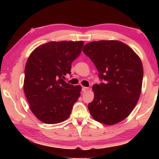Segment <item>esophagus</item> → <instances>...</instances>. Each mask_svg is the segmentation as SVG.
<instances>
[{
  "label": "esophagus",
  "mask_w": 159,
  "mask_h": 159,
  "mask_svg": "<svg viewBox=\"0 0 159 159\" xmlns=\"http://www.w3.org/2000/svg\"><path fill=\"white\" fill-rule=\"evenodd\" d=\"M88 89H89V88H87V87H84V86H83V87L82 88V91H83V92H85V91L88 90Z\"/></svg>",
  "instance_id": "obj_1"
}]
</instances>
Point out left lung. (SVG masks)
Wrapping results in <instances>:
<instances>
[{"label": "left lung", "instance_id": "1", "mask_svg": "<svg viewBox=\"0 0 159 159\" xmlns=\"http://www.w3.org/2000/svg\"><path fill=\"white\" fill-rule=\"evenodd\" d=\"M83 52L104 80L93 86L94 99L88 109L95 120L112 125L127 118L142 91L143 66L140 58L124 43L111 40L88 43Z\"/></svg>", "mask_w": 159, "mask_h": 159}]
</instances>
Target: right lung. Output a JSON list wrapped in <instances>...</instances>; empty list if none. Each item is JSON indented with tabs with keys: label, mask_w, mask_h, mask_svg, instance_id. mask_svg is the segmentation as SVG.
Segmentation results:
<instances>
[{
	"label": "right lung",
	"mask_w": 159,
	"mask_h": 159,
	"mask_svg": "<svg viewBox=\"0 0 159 159\" xmlns=\"http://www.w3.org/2000/svg\"><path fill=\"white\" fill-rule=\"evenodd\" d=\"M84 42L52 41L37 47L25 70L24 91L32 113L47 124L63 122L80 95V85L64 81Z\"/></svg>",
	"instance_id": "obj_1"
}]
</instances>
